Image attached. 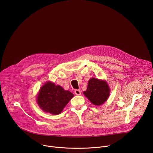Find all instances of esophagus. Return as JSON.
Listing matches in <instances>:
<instances>
[{"label":"esophagus","mask_w":153,"mask_h":153,"mask_svg":"<svg viewBox=\"0 0 153 153\" xmlns=\"http://www.w3.org/2000/svg\"><path fill=\"white\" fill-rule=\"evenodd\" d=\"M75 94L77 95H80L81 94V92L80 90H78V89H76L75 91Z\"/></svg>","instance_id":"34e87169"}]
</instances>
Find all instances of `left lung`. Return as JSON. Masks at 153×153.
Segmentation results:
<instances>
[{
    "label": "left lung",
    "instance_id": "left-lung-1",
    "mask_svg": "<svg viewBox=\"0 0 153 153\" xmlns=\"http://www.w3.org/2000/svg\"><path fill=\"white\" fill-rule=\"evenodd\" d=\"M109 88L107 82L92 78L88 81L87 89L84 94L94 105L103 104L109 96Z\"/></svg>",
    "mask_w": 153,
    "mask_h": 153
}]
</instances>
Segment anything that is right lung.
<instances>
[{"instance_id": "add662e5", "label": "right lung", "mask_w": 153, "mask_h": 153, "mask_svg": "<svg viewBox=\"0 0 153 153\" xmlns=\"http://www.w3.org/2000/svg\"><path fill=\"white\" fill-rule=\"evenodd\" d=\"M73 97L74 94L70 91L49 81L41 88L37 97V102L45 112L58 115Z\"/></svg>"}]
</instances>
